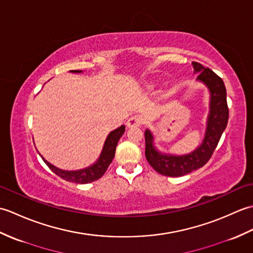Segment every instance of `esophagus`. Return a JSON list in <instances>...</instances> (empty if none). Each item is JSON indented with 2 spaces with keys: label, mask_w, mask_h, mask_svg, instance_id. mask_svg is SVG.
<instances>
[{
  "label": "esophagus",
  "mask_w": 253,
  "mask_h": 253,
  "mask_svg": "<svg viewBox=\"0 0 253 253\" xmlns=\"http://www.w3.org/2000/svg\"><path fill=\"white\" fill-rule=\"evenodd\" d=\"M142 124V118L140 116H131L129 120L127 121L126 126L128 128H136L139 127Z\"/></svg>",
  "instance_id": "esophagus-1"
}]
</instances>
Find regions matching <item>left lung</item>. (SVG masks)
<instances>
[{
  "mask_svg": "<svg viewBox=\"0 0 253 253\" xmlns=\"http://www.w3.org/2000/svg\"><path fill=\"white\" fill-rule=\"evenodd\" d=\"M192 66L195 69L193 73L198 74V82L206 84L210 91V112L202 143L188 154H166L160 152L154 147L153 133L149 129L144 131L147 161L158 173L165 176H184L206 165L212 157L222 133L227 126L228 106L226 88L222 78L210 68H206L197 62H192Z\"/></svg>",
  "mask_w": 253,
  "mask_h": 253,
  "instance_id": "8db88e82",
  "label": "left lung"
}]
</instances>
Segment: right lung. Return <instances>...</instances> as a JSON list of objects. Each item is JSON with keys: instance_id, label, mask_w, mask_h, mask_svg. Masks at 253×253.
<instances>
[{"instance_id": "1", "label": "right lung", "mask_w": 253, "mask_h": 253, "mask_svg": "<svg viewBox=\"0 0 253 253\" xmlns=\"http://www.w3.org/2000/svg\"><path fill=\"white\" fill-rule=\"evenodd\" d=\"M71 72L83 73L82 71H71ZM124 132H125V125H122L121 127L116 128L115 130L111 131L105 139L103 149H102L100 157L98 160H96V162L83 169H77V170L61 169L53 164H51L50 162H47V161L42 157L40 153L39 154L53 173H55L57 176H60L61 178L65 179L67 181L76 182V184H88V182H92L96 179L101 178V177L104 175L107 168H109V165L112 163L113 159H114L117 142L123 136Z\"/></svg>"}]
</instances>
